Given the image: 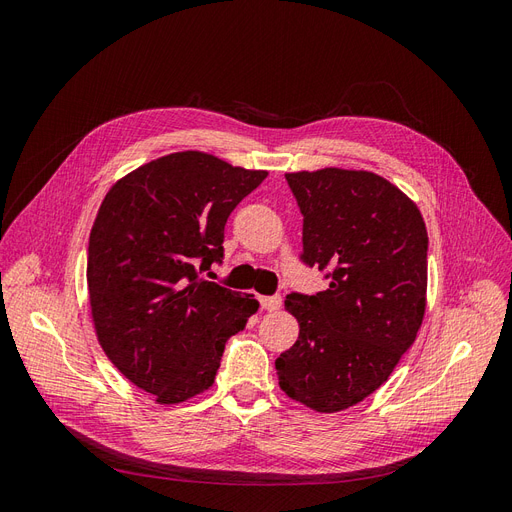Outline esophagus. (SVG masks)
Listing matches in <instances>:
<instances>
[{
  "instance_id": "esophagus-1",
  "label": "esophagus",
  "mask_w": 512,
  "mask_h": 512,
  "mask_svg": "<svg viewBox=\"0 0 512 512\" xmlns=\"http://www.w3.org/2000/svg\"><path fill=\"white\" fill-rule=\"evenodd\" d=\"M260 305L262 309H267V312H275V309L282 307V297L280 294H273V297H260Z\"/></svg>"
}]
</instances>
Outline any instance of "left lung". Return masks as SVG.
Listing matches in <instances>:
<instances>
[{"label": "left lung", "mask_w": 512, "mask_h": 512, "mask_svg": "<svg viewBox=\"0 0 512 512\" xmlns=\"http://www.w3.org/2000/svg\"><path fill=\"white\" fill-rule=\"evenodd\" d=\"M309 267L329 288L286 297L299 339L277 356L282 391L316 412L359 404L389 380L427 305V228L397 185L369 170L288 173Z\"/></svg>", "instance_id": "left-lung-1"}]
</instances>
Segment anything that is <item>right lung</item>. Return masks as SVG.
Instances as JSON below:
<instances>
[{"mask_svg": "<svg viewBox=\"0 0 512 512\" xmlns=\"http://www.w3.org/2000/svg\"><path fill=\"white\" fill-rule=\"evenodd\" d=\"M267 170L179 151L121 177L87 247L91 318L104 354L158 404L207 391L230 335L258 312L254 294L200 273L224 256V226Z\"/></svg>", "mask_w": 512, "mask_h": 512, "instance_id": "1", "label": "right lung"}]
</instances>
